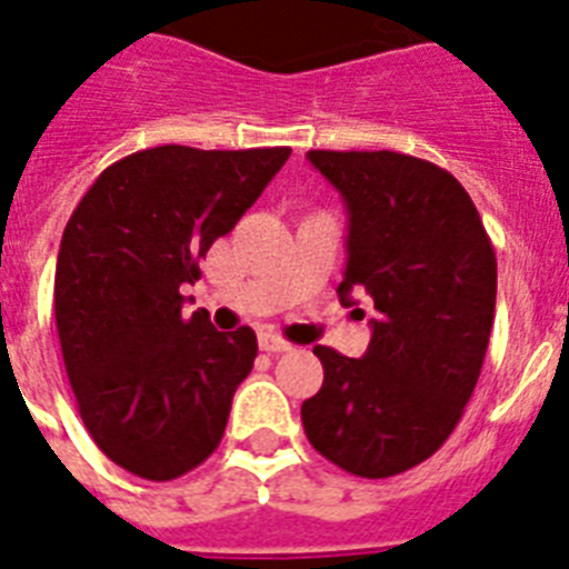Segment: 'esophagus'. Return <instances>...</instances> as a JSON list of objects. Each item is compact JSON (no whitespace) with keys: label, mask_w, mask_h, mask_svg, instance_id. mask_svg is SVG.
Returning <instances> with one entry per match:
<instances>
[{"label":"esophagus","mask_w":569,"mask_h":569,"mask_svg":"<svg viewBox=\"0 0 569 569\" xmlns=\"http://www.w3.org/2000/svg\"><path fill=\"white\" fill-rule=\"evenodd\" d=\"M260 349H263V352H289L291 349V343L289 340H283L280 338V335H271V332H266V335H260Z\"/></svg>","instance_id":"obj_1"}]
</instances>
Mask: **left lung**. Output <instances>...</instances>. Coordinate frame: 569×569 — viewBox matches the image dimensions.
Listing matches in <instances>:
<instances>
[{
    "mask_svg": "<svg viewBox=\"0 0 569 569\" xmlns=\"http://www.w3.org/2000/svg\"><path fill=\"white\" fill-rule=\"evenodd\" d=\"M349 214L340 303H375L363 358L315 346L323 387L300 407L320 456L360 478L441 449L472 398L496 318V251L461 182L398 151H309Z\"/></svg>",
    "mask_w": 569,
    "mask_h": 569,
    "instance_id": "left-lung-1",
    "label": "left lung"
}]
</instances>
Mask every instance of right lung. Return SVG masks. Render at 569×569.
Listing matches in <instances>:
<instances>
[{
    "label": "right lung",
    "mask_w": 569,
    "mask_h": 569,
    "mask_svg": "<svg viewBox=\"0 0 569 569\" xmlns=\"http://www.w3.org/2000/svg\"><path fill=\"white\" fill-rule=\"evenodd\" d=\"M289 154L146 148L108 166L68 220L53 280L66 372L93 443L134 476H186L223 438L257 338L217 332L206 309L182 318L180 289Z\"/></svg>",
    "instance_id": "obj_1"
}]
</instances>
